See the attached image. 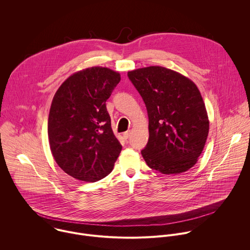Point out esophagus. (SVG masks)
Masks as SVG:
<instances>
[{
    "mask_svg": "<svg viewBox=\"0 0 250 250\" xmlns=\"http://www.w3.org/2000/svg\"><path fill=\"white\" fill-rule=\"evenodd\" d=\"M130 136H131V132H130V131H127V132H125V133L123 134V138H124L125 140H128V139L130 138Z\"/></svg>",
    "mask_w": 250,
    "mask_h": 250,
    "instance_id": "1",
    "label": "esophagus"
}]
</instances>
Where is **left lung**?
Segmentation results:
<instances>
[{"mask_svg":"<svg viewBox=\"0 0 250 250\" xmlns=\"http://www.w3.org/2000/svg\"><path fill=\"white\" fill-rule=\"evenodd\" d=\"M146 106L149 139L142 150L147 166L163 174L192 167L203 151L209 120L193 82L162 66L128 72Z\"/></svg>","mask_w":250,"mask_h":250,"instance_id":"obj_1","label":"left lung"}]
</instances>
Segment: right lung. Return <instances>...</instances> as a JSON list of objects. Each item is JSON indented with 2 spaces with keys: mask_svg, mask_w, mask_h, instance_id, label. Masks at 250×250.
<instances>
[{
  "mask_svg": "<svg viewBox=\"0 0 250 250\" xmlns=\"http://www.w3.org/2000/svg\"><path fill=\"white\" fill-rule=\"evenodd\" d=\"M120 74L91 67L70 76L56 92L48 119L52 154L73 178L96 182L113 168L122 149L106 107Z\"/></svg>",
  "mask_w": 250,
  "mask_h": 250,
  "instance_id": "right-lung-1",
  "label": "right lung"
}]
</instances>
